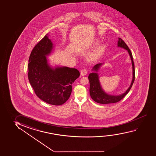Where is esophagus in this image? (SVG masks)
Returning <instances> with one entry per match:
<instances>
[{
    "instance_id": "obj_1",
    "label": "esophagus",
    "mask_w": 156,
    "mask_h": 156,
    "mask_svg": "<svg viewBox=\"0 0 156 156\" xmlns=\"http://www.w3.org/2000/svg\"><path fill=\"white\" fill-rule=\"evenodd\" d=\"M87 74V70L86 69H83L81 71V75L82 76L85 75Z\"/></svg>"
}]
</instances>
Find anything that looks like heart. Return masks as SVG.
<instances>
[{
  "instance_id": "b5f03b06",
  "label": "heart",
  "mask_w": 156,
  "mask_h": 156,
  "mask_svg": "<svg viewBox=\"0 0 156 156\" xmlns=\"http://www.w3.org/2000/svg\"><path fill=\"white\" fill-rule=\"evenodd\" d=\"M96 42L97 43L98 41H97ZM103 50H104L103 46H100V47H99L91 55L92 58H97V57H98L99 56H100L102 52L103 51Z\"/></svg>"
}]
</instances>
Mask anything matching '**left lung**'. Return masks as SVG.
<instances>
[{
	"mask_svg": "<svg viewBox=\"0 0 156 156\" xmlns=\"http://www.w3.org/2000/svg\"><path fill=\"white\" fill-rule=\"evenodd\" d=\"M118 41V46L124 48L126 49L129 55L131 57L132 60V64L133 66V79L131 83L130 87L129 89L127 90L126 91L125 93L121 94L120 96H110L106 94L102 89L101 87L100 86V83L99 81V77H98V74L97 73H92L90 74L89 75V80L90 82V94L91 96L92 99L97 103L101 104H112V103H116L119 101L122 100V98H124L125 96L128 94V92L131 90V87L133 85V83L135 80V69H134V63L133 62V57L131 52V50L129 49L128 46L125 44L123 40L121 38H119ZM102 64H98L96 65L93 68V69L94 71H97L99 67Z\"/></svg>",
	"mask_w": 156,
	"mask_h": 156,
	"instance_id": "1",
	"label": "left lung"
}]
</instances>
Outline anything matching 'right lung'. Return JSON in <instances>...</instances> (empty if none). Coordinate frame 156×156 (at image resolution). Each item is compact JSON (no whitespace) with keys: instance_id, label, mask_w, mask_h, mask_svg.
<instances>
[{"instance_id":"right-lung-1","label":"right lung","mask_w":156,"mask_h":156,"mask_svg":"<svg viewBox=\"0 0 156 156\" xmlns=\"http://www.w3.org/2000/svg\"><path fill=\"white\" fill-rule=\"evenodd\" d=\"M46 34L34 47L30 55L28 79L35 94L48 104L58 106L69 99L72 84L80 76L79 71L67 67L51 69L46 56L52 44Z\"/></svg>"}]
</instances>
